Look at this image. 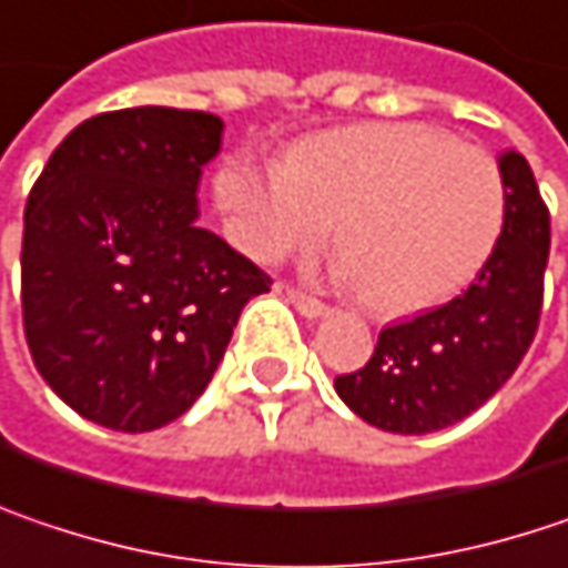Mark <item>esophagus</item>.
Listing matches in <instances>:
<instances>
[{
    "label": "esophagus",
    "instance_id": "1",
    "mask_svg": "<svg viewBox=\"0 0 568 568\" xmlns=\"http://www.w3.org/2000/svg\"><path fill=\"white\" fill-rule=\"evenodd\" d=\"M280 292H283L285 298H288L305 318H318V315L328 312V305H325L322 298H315V295H308V292H302V288H295V285H280Z\"/></svg>",
    "mask_w": 568,
    "mask_h": 568
}]
</instances>
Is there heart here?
Returning a JSON list of instances; mask_svg holds the SVG:
<instances>
[{"mask_svg": "<svg viewBox=\"0 0 568 568\" xmlns=\"http://www.w3.org/2000/svg\"><path fill=\"white\" fill-rule=\"evenodd\" d=\"M214 201L233 246L256 263L312 253L337 221L344 276L387 315L458 295L488 266L507 221L497 159L426 123L318 132L283 165L231 155Z\"/></svg>", "mask_w": 568, "mask_h": 568, "instance_id": "obj_1", "label": "heart"}]
</instances>
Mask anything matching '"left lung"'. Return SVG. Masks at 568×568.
<instances>
[{
  "label": "left lung",
  "mask_w": 568,
  "mask_h": 568,
  "mask_svg": "<svg viewBox=\"0 0 568 568\" xmlns=\"http://www.w3.org/2000/svg\"><path fill=\"white\" fill-rule=\"evenodd\" d=\"M507 221L478 280L436 312L384 328L337 396L371 426L423 436L488 403L534 344L549 256V207L520 152L500 155Z\"/></svg>",
  "instance_id": "obj_1"
}]
</instances>
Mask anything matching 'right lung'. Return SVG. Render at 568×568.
I'll use <instances>...</instances> for the list:
<instances>
[{"label": "right lung", "instance_id": "right-lung-1", "mask_svg": "<svg viewBox=\"0 0 568 568\" xmlns=\"http://www.w3.org/2000/svg\"><path fill=\"white\" fill-rule=\"evenodd\" d=\"M214 113L135 106L83 120L31 184L22 325L38 374L83 419L159 429L204 393L270 276L197 227Z\"/></svg>", "mask_w": 568, "mask_h": 568}]
</instances>
